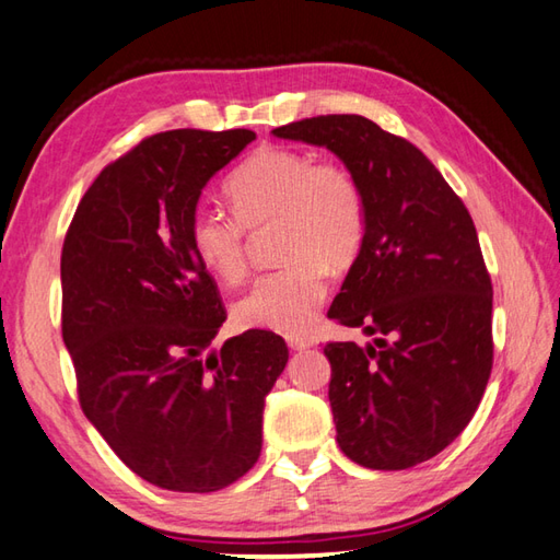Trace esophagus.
Segmentation results:
<instances>
[{"label": "esophagus", "instance_id": "34e87169", "mask_svg": "<svg viewBox=\"0 0 560 560\" xmlns=\"http://www.w3.org/2000/svg\"><path fill=\"white\" fill-rule=\"evenodd\" d=\"M287 343H289L293 351H301V349L313 347V339L311 337H303V335H289Z\"/></svg>", "mask_w": 560, "mask_h": 560}]
</instances>
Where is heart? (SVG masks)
I'll list each match as a JSON object with an SVG mask.
<instances>
[{"instance_id":"obj_1","label":"heart","mask_w":560,"mask_h":560,"mask_svg":"<svg viewBox=\"0 0 560 560\" xmlns=\"http://www.w3.org/2000/svg\"><path fill=\"white\" fill-rule=\"evenodd\" d=\"M233 217L195 207L187 235L195 255L221 281L247 271V231L277 221V255L287 265L259 277L233 307L247 329L299 335L327 295V267L347 269L365 237L359 177L341 161L291 147H261L225 183Z\"/></svg>"}]
</instances>
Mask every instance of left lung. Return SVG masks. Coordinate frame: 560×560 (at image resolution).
Wrapping results in <instances>:
<instances>
[{
	"label": "left lung",
	"mask_w": 560,
	"mask_h": 560,
	"mask_svg": "<svg viewBox=\"0 0 560 560\" xmlns=\"http://www.w3.org/2000/svg\"><path fill=\"white\" fill-rule=\"evenodd\" d=\"M327 147L359 177L365 237L329 317L375 337L329 341L343 455L397 471L435 457L479 409L493 368V289L464 201L404 137L361 115L271 129Z\"/></svg>",
	"instance_id": "obj_1"
}]
</instances>
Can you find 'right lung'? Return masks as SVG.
<instances>
[{"label":"right lung","instance_id":"right-lung-1","mask_svg":"<svg viewBox=\"0 0 560 560\" xmlns=\"http://www.w3.org/2000/svg\"><path fill=\"white\" fill-rule=\"evenodd\" d=\"M249 129H171L105 165L62 245V339L79 404L105 443L153 486L225 489L255 467L265 399L287 341L247 329L209 351L225 307L189 245L201 187Z\"/></svg>","mask_w":560,"mask_h":560}]
</instances>
